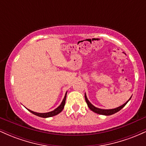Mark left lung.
I'll return each mask as SVG.
<instances>
[{
  "label": "left lung",
  "instance_id": "left-lung-1",
  "mask_svg": "<svg viewBox=\"0 0 146 146\" xmlns=\"http://www.w3.org/2000/svg\"><path fill=\"white\" fill-rule=\"evenodd\" d=\"M84 96H85V100H86L87 104H88V108H89L90 109L92 110V111L95 112V113H98V114H100V115H113V114L116 113L117 112L119 111V110H121V108H123V107L125 106V104H126L128 103L129 100H130V99H131V98H132V97H131V98L129 99V100H128V102H125V103L124 104H123L122 106H121L118 107V108H114V109L104 110V109H100V108H96V107L94 106H93V104H92L91 103H90V102L89 101H88V99H87V98H86V94H85Z\"/></svg>",
  "mask_w": 146,
  "mask_h": 146
}]
</instances>
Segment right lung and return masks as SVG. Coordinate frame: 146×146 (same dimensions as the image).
I'll use <instances>...</instances> for the list:
<instances>
[{
    "instance_id": "obj_1",
    "label": "right lung",
    "mask_w": 146,
    "mask_h": 146,
    "mask_svg": "<svg viewBox=\"0 0 146 146\" xmlns=\"http://www.w3.org/2000/svg\"><path fill=\"white\" fill-rule=\"evenodd\" d=\"M66 95H65V96H64V98L61 104H60L59 106L56 108V109H55L54 110H53V111H51V112H48V113H36V112L31 111V110H30L29 109H28V110L31 112V113H33V115H37V116H38V117H43V118H46V117L55 116V115H58V114L61 113L62 110H63L64 107V105H65V102H66Z\"/></svg>"
}]
</instances>
